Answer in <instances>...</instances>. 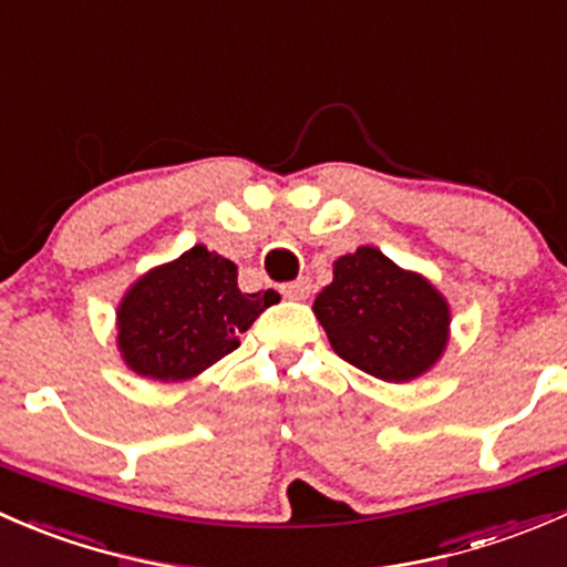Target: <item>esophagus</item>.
<instances>
[{
  "label": "esophagus",
  "instance_id": "34e87169",
  "mask_svg": "<svg viewBox=\"0 0 567 567\" xmlns=\"http://www.w3.org/2000/svg\"><path fill=\"white\" fill-rule=\"evenodd\" d=\"M310 290H312L310 279H296V282L282 285V296L285 299H293V301H305L307 296H310Z\"/></svg>",
  "mask_w": 567,
  "mask_h": 567
}]
</instances>
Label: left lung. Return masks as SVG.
<instances>
[{"label": "left lung", "mask_w": 567, "mask_h": 567, "mask_svg": "<svg viewBox=\"0 0 567 567\" xmlns=\"http://www.w3.org/2000/svg\"><path fill=\"white\" fill-rule=\"evenodd\" d=\"M312 310L337 357L392 384L427 373L450 340L444 296L375 247L342 255Z\"/></svg>", "instance_id": "obj_1"}]
</instances>
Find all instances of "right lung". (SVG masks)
<instances>
[{
    "instance_id": "right-lung-1",
    "label": "right lung",
    "mask_w": 567,
    "mask_h": 567,
    "mask_svg": "<svg viewBox=\"0 0 567 567\" xmlns=\"http://www.w3.org/2000/svg\"><path fill=\"white\" fill-rule=\"evenodd\" d=\"M279 296L241 293L238 268L203 244L136 279L117 307V348L136 375L186 381L241 346Z\"/></svg>"
}]
</instances>
